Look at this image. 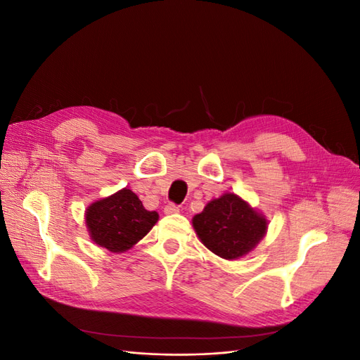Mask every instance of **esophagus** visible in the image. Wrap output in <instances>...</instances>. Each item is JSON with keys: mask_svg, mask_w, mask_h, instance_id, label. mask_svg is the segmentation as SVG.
Listing matches in <instances>:
<instances>
[{"mask_svg": "<svg viewBox=\"0 0 360 360\" xmlns=\"http://www.w3.org/2000/svg\"><path fill=\"white\" fill-rule=\"evenodd\" d=\"M179 207L176 204H167L165 209H163V213L165 214H174V213H179Z\"/></svg>", "mask_w": 360, "mask_h": 360, "instance_id": "1", "label": "esophagus"}]
</instances>
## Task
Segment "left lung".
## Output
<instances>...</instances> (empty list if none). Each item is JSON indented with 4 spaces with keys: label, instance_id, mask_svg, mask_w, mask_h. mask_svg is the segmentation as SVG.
Segmentation results:
<instances>
[{
    "label": "left lung",
    "instance_id": "1",
    "mask_svg": "<svg viewBox=\"0 0 360 360\" xmlns=\"http://www.w3.org/2000/svg\"><path fill=\"white\" fill-rule=\"evenodd\" d=\"M192 226L201 243L224 259H238L257 248L267 233L269 221L237 193L226 192L207 202Z\"/></svg>",
    "mask_w": 360,
    "mask_h": 360
}]
</instances>
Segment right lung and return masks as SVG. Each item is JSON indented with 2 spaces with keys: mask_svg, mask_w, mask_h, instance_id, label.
Listing matches in <instances>:
<instances>
[{
  "mask_svg": "<svg viewBox=\"0 0 360 360\" xmlns=\"http://www.w3.org/2000/svg\"><path fill=\"white\" fill-rule=\"evenodd\" d=\"M158 221V212L146 210L138 195L127 188L91 202L85 210L93 243L114 254L132 249Z\"/></svg>",
  "mask_w": 360,
  "mask_h": 360,
  "instance_id": "add662e5",
  "label": "right lung"
}]
</instances>
